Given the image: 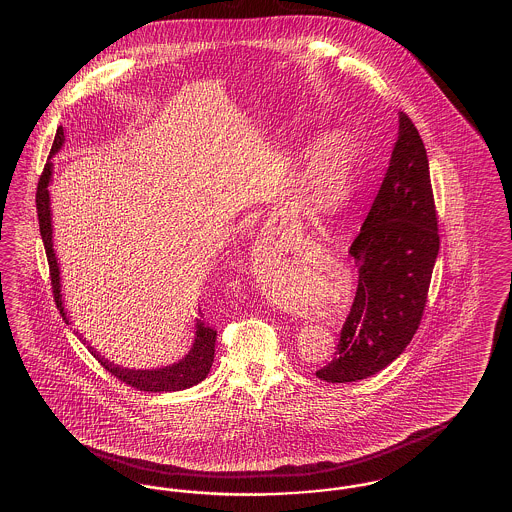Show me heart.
<instances>
[{"label": "heart", "mask_w": 512, "mask_h": 512, "mask_svg": "<svg viewBox=\"0 0 512 512\" xmlns=\"http://www.w3.org/2000/svg\"><path fill=\"white\" fill-rule=\"evenodd\" d=\"M355 151L345 140L330 136L320 142L303 174V188L320 205H338L353 188Z\"/></svg>", "instance_id": "obj_1"}]
</instances>
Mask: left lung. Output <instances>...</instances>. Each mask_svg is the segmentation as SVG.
Here are the masks:
<instances>
[{"label": "left lung", "mask_w": 512, "mask_h": 512, "mask_svg": "<svg viewBox=\"0 0 512 512\" xmlns=\"http://www.w3.org/2000/svg\"><path fill=\"white\" fill-rule=\"evenodd\" d=\"M438 215L426 147L399 113L390 167L349 255L359 286L332 361L317 370L332 384L357 382L393 363L424 315L438 259Z\"/></svg>", "instance_id": "1"}]
</instances>
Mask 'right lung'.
Returning <instances> with one entry per match:
<instances>
[{
	"label": "right lung",
	"mask_w": 512,
	"mask_h": 512,
	"mask_svg": "<svg viewBox=\"0 0 512 512\" xmlns=\"http://www.w3.org/2000/svg\"><path fill=\"white\" fill-rule=\"evenodd\" d=\"M63 142H65V136H63V128L59 126L49 153L55 155L63 146ZM51 155H49V161L44 167L42 176H40V182H38L36 209H38L42 242H44L46 255H48L51 290H53V297H55V305H57L63 320H67V313H65L63 301H61L59 267H57L53 240H51L53 238V228H51V207H49L48 190V186L51 184V176H53ZM197 315H199V318H195L194 341H192L190 351L184 357H180L178 361L169 363V365L155 366V368H124V366L105 361L92 347H90V351L107 372H111L115 378H119L121 382L136 388V390L163 393V391H180L192 388V386L203 382L207 378V374L213 366V361H215V341H217V330L211 328L209 324H205V320H201L203 318L201 317V309H199Z\"/></svg>",
	"instance_id": "right-lung-1"
}]
</instances>
